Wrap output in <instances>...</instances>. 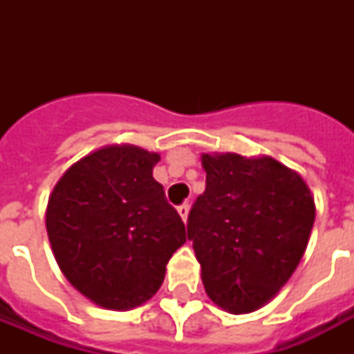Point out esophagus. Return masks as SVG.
I'll return each mask as SVG.
<instances>
[{
  "mask_svg": "<svg viewBox=\"0 0 354 354\" xmlns=\"http://www.w3.org/2000/svg\"><path fill=\"white\" fill-rule=\"evenodd\" d=\"M178 213L182 216L183 222H187V216H189V204H182L178 207Z\"/></svg>",
  "mask_w": 354,
  "mask_h": 354,
  "instance_id": "34e87169",
  "label": "esophagus"
}]
</instances>
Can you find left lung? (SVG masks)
<instances>
[{
	"instance_id": "left-lung-1",
	"label": "left lung",
	"mask_w": 354,
	"mask_h": 354,
	"mask_svg": "<svg viewBox=\"0 0 354 354\" xmlns=\"http://www.w3.org/2000/svg\"><path fill=\"white\" fill-rule=\"evenodd\" d=\"M205 191L189 213L187 239L215 305L257 310L290 279L307 250L316 205L301 174L272 156L202 154Z\"/></svg>"
}]
</instances>
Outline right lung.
I'll return each instance as SVG.
<instances>
[{
	"label": "right lung",
	"mask_w": 354,
	"mask_h": 354,
	"mask_svg": "<svg viewBox=\"0 0 354 354\" xmlns=\"http://www.w3.org/2000/svg\"><path fill=\"white\" fill-rule=\"evenodd\" d=\"M160 154L108 145L69 167L49 194L47 236L66 279L90 301L130 310L160 290L182 218L152 176Z\"/></svg>",
	"instance_id": "1"
}]
</instances>
